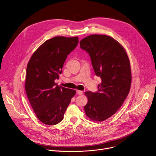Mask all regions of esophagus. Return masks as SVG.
I'll list each match as a JSON object with an SVG mask.
<instances>
[{
  "mask_svg": "<svg viewBox=\"0 0 156 156\" xmlns=\"http://www.w3.org/2000/svg\"><path fill=\"white\" fill-rule=\"evenodd\" d=\"M76 93L78 95H82L83 94V91L82 90H76Z\"/></svg>",
  "mask_w": 156,
  "mask_h": 156,
  "instance_id": "obj_1",
  "label": "esophagus"
}]
</instances>
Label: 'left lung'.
<instances>
[{"mask_svg": "<svg viewBox=\"0 0 156 156\" xmlns=\"http://www.w3.org/2000/svg\"><path fill=\"white\" fill-rule=\"evenodd\" d=\"M80 43L89 53L95 75L101 80L97 92H84L88 100L84 112L90 120L101 122L116 113L130 91V61L124 48L112 37L92 34Z\"/></svg>", "mask_w": 156, "mask_h": 156, "instance_id": "left-lung-1", "label": "left lung"}]
</instances>
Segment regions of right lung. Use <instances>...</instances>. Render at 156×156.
I'll list each match as a JSON object with an SVG mask.
<instances>
[{
	"label": "right lung",
	"instance_id": "add662e5",
	"mask_svg": "<svg viewBox=\"0 0 156 156\" xmlns=\"http://www.w3.org/2000/svg\"><path fill=\"white\" fill-rule=\"evenodd\" d=\"M78 43V37H55L41 44L27 64L25 90L36 116L44 124L59 123L76 94L55 80L59 78L67 56Z\"/></svg>",
	"mask_w": 156,
	"mask_h": 156
}]
</instances>
